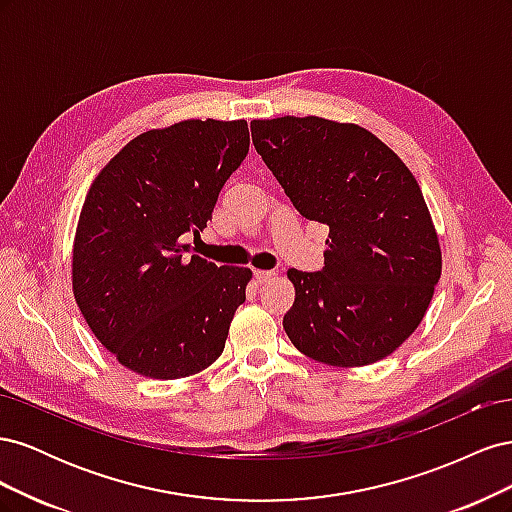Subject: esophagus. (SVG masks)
Segmentation results:
<instances>
[{
    "label": "esophagus",
    "mask_w": 512,
    "mask_h": 512,
    "mask_svg": "<svg viewBox=\"0 0 512 512\" xmlns=\"http://www.w3.org/2000/svg\"><path fill=\"white\" fill-rule=\"evenodd\" d=\"M273 275H275V271H265V269H256V271H254V277H256V282H258V284H265V282H269Z\"/></svg>",
    "instance_id": "1"
}]
</instances>
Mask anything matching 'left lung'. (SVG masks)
<instances>
[{
	"label": "left lung",
	"instance_id": "8db88e82",
	"mask_svg": "<svg viewBox=\"0 0 512 512\" xmlns=\"http://www.w3.org/2000/svg\"><path fill=\"white\" fill-rule=\"evenodd\" d=\"M252 141L294 209L329 226L322 271L288 269L290 342L333 367L393 354L425 318L442 273L410 168L369 130L316 115L254 119Z\"/></svg>",
	"mask_w": 512,
	"mask_h": 512
}]
</instances>
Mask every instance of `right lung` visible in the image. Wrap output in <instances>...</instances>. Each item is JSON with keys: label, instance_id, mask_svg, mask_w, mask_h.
<instances>
[{"label": "right lung", "instance_id": "obj_1", "mask_svg": "<svg viewBox=\"0 0 512 512\" xmlns=\"http://www.w3.org/2000/svg\"><path fill=\"white\" fill-rule=\"evenodd\" d=\"M250 151L245 119H185L138 134L91 183L72 245V292L115 359L153 380L220 359L252 271L188 256Z\"/></svg>", "mask_w": 512, "mask_h": 512}]
</instances>
